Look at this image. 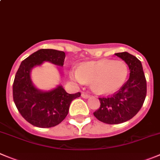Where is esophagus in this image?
I'll list each match as a JSON object with an SVG mask.
<instances>
[{"mask_svg":"<svg viewBox=\"0 0 160 160\" xmlns=\"http://www.w3.org/2000/svg\"><path fill=\"white\" fill-rule=\"evenodd\" d=\"M81 96L83 97V98H88L89 97H90V95H88V94H86V93H82L81 94Z\"/></svg>","mask_w":160,"mask_h":160,"instance_id":"1","label":"esophagus"}]
</instances>
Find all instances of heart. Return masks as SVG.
I'll return each mask as SVG.
<instances>
[{
	"mask_svg": "<svg viewBox=\"0 0 160 160\" xmlns=\"http://www.w3.org/2000/svg\"><path fill=\"white\" fill-rule=\"evenodd\" d=\"M129 68L123 61L100 60L86 62L71 72V77L79 83L92 81V87L98 93L117 92L125 84Z\"/></svg>",
	"mask_w": 160,
	"mask_h": 160,
	"instance_id": "b5f03b06",
	"label": "heart"
}]
</instances>
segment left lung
I'll list each match as a JSON object with an SVG mask.
<instances>
[{
	"instance_id": "8db88e82",
	"label": "left lung",
	"mask_w": 160,
	"mask_h": 160,
	"mask_svg": "<svg viewBox=\"0 0 160 160\" xmlns=\"http://www.w3.org/2000/svg\"><path fill=\"white\" fill-rule=\"evenodd\" d=\"M115 55L128 65L129 78L114 95L98 98L100 107L94 112L98 120L110 125L132 118L142 107L147 94V83L141 61L127 52Z\"/></svg>"
}]
</instances>
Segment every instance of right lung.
Masks as SVG:
<instances>
[{
	"label": "right lung",
	"mask_w": 160,
	"mask_h": 160,
	"mask_svg": "<svg viewBox=\"0 0 160 160\" xmlns=\"http://www.w3.org/2000/svg\"><path fill=\"white\" fill-rule=\"evenodd\" d=\"M65 53L63 51L41 49L21 62L12 86L13 100L22 117L39 128H50L60 124L67 116L71 102L80 96V92L68 94L62 85L47 92L35 87L31 71L35 66L49 62L63 66Z\"/></svg>",
	"instance_id": "obj_1"
}]
</instances>
